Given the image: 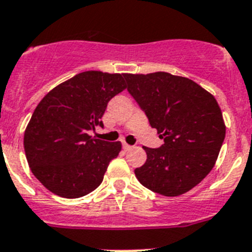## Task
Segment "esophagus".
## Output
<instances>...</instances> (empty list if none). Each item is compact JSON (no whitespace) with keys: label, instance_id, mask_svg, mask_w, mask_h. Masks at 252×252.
<instances>
[{"label":"esophagus","instance_id":"34e87169","mask_svg":"<svg viewBox=\"0 0 252 252\" xmlns=\"http://www.w3.org/2000/svg\"><path fill=\"white\" fill-rule=\"evenodd\" d=\"M123 148L126 151H129V150H132L133 146H130V144H128V143H123Z\"/></svg>","mask_w":252,"mask_h":252}]
</instances>
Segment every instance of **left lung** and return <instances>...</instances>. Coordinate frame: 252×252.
<instances>
[{
    "instance_id": "8db88e82",
    "label": "left lung",
    "mask_w": 252,
    "mask_h": 252,
    "mask_svg": "<svg viewBox=\"0 0 252 252\" xmlns=\"http://www.w3.org/2000/svg\"><path fill=\"white\" fill-rule=\"evenodd\" d=\"M129 94L163 139L143 147L147 161L135 176L147 189L178 196L196 187L213 168L226 135L214 96L196 82L167 72L126 73Z\"/></svg>"
}]
</instances>
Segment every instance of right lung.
<instances>
[{
    "mask_svg": "<svg viewBox=\"0 0 252 252\" xmlns=\"http://www.w3.org/2000/svg\"><path fill=\"white\" fill-rule=\"evenodd\" d=\"M126 89L123 74L86 71L50 90L35 108L24 134V148L34 176L62 198L84 196L102 183L120 142L101 141L90 130L114 96Z\"/></svg>",
    "mask_w": 252,
    "mask_h": 252,
    "instance_id": "obj_1",
    "label": "right lung"
}]
</instances>
